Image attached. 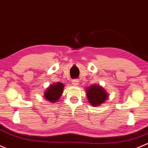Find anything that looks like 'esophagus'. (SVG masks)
I'll return each mask as SVG.
<instances>
[{
  "instance_id": "1",
  "label": "esophagus",
  "mask_w": 148,
  "mask_h": 148,
  "mask_svg": "<svg viewBox=\"0 0 148 148\" xmlns=\"http://www.w3.org/2000/svg\"><path fill=\"white\" fill-rule=\"evenodd\" d=\"M72 83L73 85H75V86H77V85H79V80H77V79H76V80H73L72 81Z\"/></svg>"
}]
</instances>
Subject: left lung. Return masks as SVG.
Here are the masks:
<instances>
[{"mask_svg": "<svg viewBox=\"0 0 148 148\" xmlns=\"http://www.w3.org/2000/svg\"><path fill=\"white\" fill-rule=\"evenodd\" d=\"M88 102L94 107L101 106L102 103H106L109 95L106 90L99 85H92L85 90Z\"/></svg>", "mask_w": 148, "mask_h": 148, "instance_id": "1", "label": "left lung"}]
</instances>
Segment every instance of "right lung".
<instances>
[{"label": "right lung", "mask_w": 148, "mask_h": 148, "mask_svg": "<svg viewBox=\"0 0 148 148\" xmlns=\"http://www.w3.org/2000/svg\"><path fill=\"white\" fill-rule=\"evenodd\" d=\"M64 87L63 83L59 82L50 85L44 92V97L51 103H57L63 94Z\"/></svg>", "instance_id": "right-lung-1"}]
</instances>
